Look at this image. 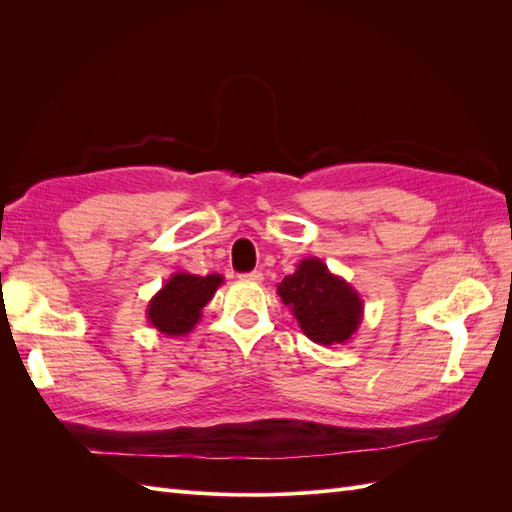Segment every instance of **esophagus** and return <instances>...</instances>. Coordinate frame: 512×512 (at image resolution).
<instances>
[{
	"label": "esophagus",
	"mask_w": 512,
	"mask_h": 512,
	"mask_svg": "<svg viewBox=\"0 0 512 512\" xmlns=\"http://www.w3.org/2000/svg\"><path fill=\"white\" fill-rule=\"evenodd\" d=\"M239 280H243V282H256V284H260L262 280H265V275H262L260 271H252V273H243V275H239Z\"/></svg>",
	"instance_id": "obj_1"
}]
</instances>
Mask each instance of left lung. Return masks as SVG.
<instances>
[{"label":"left lung","mask_w":512,"mask_h":512,"mask_svg":"<svg viewBox=\"0 0 512 512\" xmlns=\"http://www.w3.org/2000/svg\"><path fill=\"white\" fill-rule=\"evenodd\" d=\"M277 294L301 331L320 346H344L361 327V294L316 256L303 258L294 273L277 284Z\"/></svg>","instance_id":"8db88e82"}]
</instances>
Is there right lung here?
Returning <instances> with one entry per match:
<instances>
[{"instance_id": "1", "label": "right lung", "mask_w": 512, "mask_h": 512, "mask_svg": "<svg viewBox=\"0 0 512 512\" xmlns=\"http://www.w3.org/2000/svg\"><path fill=\"white\" fill-rule=\"evenodd\" d=\"M224 284L220 273L194 275L177 271L153 294L147 305V320L166 337L188 335L203 316V307Z\"/></svg>"}]
</instances>
